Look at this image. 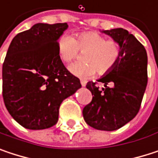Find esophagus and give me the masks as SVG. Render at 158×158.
Here are the masks:
<instances>
[{
	"label": "esophagus",
	"mask_w": 158,
	"mask_h": 158,
	"mask_svg": "<svg viewBox=\"0 0 158 158\" xmlns=\"http://www.w3.org/2000/svg\"><path fill=\"white\" fill-rule=\"evenodd\" d=\"M80 83H81V86H82V87H85V86H86V84H87V80H85V79H81V80H80Z\"/></svg>",
	"instance_id": "34e87169"
}]
</instances>
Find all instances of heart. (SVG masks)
Masks as SVG:
<instances>
[{"label":"heart","mask_w":158,"mask_h":158,"mask_svg":"<svg viewBox=\"0 0 158 158\" xmlns=\"http://www.w3.org/2000/svg\"><path fill=\"white\" fill-rule=\"evenodd\" d=\"M57 53L60 59L69 63L75 59L79 51L84 53L83 62H76L69 66V72L81 79L91 77L96 70L103 75L117 65L122 48L115 40H107L106 37L97 32H85L77 34L75 37L63 35L56 44Z\"/></svg>","instance_id":"b5f03b06"}]
</instances>
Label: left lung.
Instances as JSON below:
<instances>
[{
  "instance_id": "left-lung-1",
  "label": "left lung",
  "mask_w": 158,
  "mask_h": 158,
  "mask_svg": "<svg viewBox=\"0 0 158 158\" xmlns=\"http://www.w3.org/2000/svg\"><path fill=\"white\" fill-rule=\"evenodd\" d=\"M102 32L120 44L122 54L117 65L98 79L104 83L102 89H99L96 82L87 83L92 100L82 113L89 126L114 131L133 120L139 111L147 85V54L142 44L125 29ZM109 83L111 87L108 86Z\"/></svg>"
}]
</instances>
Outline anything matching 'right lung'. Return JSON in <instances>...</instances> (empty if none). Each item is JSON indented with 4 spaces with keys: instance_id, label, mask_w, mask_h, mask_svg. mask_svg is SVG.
<instances>
[{
    "instance_id": "right-lung-1",
    "label": "right lung",
    "mask_w": 158,
    "mask_h": 158,
    "mask_svg": "<svg viewBox=\"0 0 158 158\" xmlns=\"http://www.w3.org/2000/svg\"><path fill=\"white\" fill-rule=\"evenodd\" d=\"M69 27L36 23L12 40L2 65V97L11 116L30 130L57 123L61 102L81 84L64 66L57 40Z\"/></svg>"
}]
</instances>
